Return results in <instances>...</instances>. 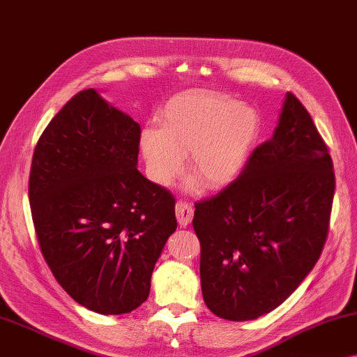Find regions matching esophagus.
<instances>
[{"label": "esophagus", "mask_w": 357, "mask_h": 357, "mask_svg": "<svg viewBox=\"0 0 357 357\" xmlns=\"http://www.w3.org/2000/svg\"><path fill=\"white\" fill-rule=\"evenodd\" d=\"M193 206L185 201H177V204H175V215H177L180 227H188L191 220H193Z\"/></svg>", "instance_id": "1"}]
</instances>
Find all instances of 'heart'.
<instances>
[{"mask_svg":"<svg viewBox=\"0 0 357 357\" xmlns=\"http://www.w3.org/2000/svg\"><path fill=\"white\" fill-rule=\"evenodd\" d=\"M259 134V116L218 94H188L164 107L160 129H145L140 151L153 182L169 186L188 172L202 188L218 190L239 177Z\"/></svg>","mask_w":357,"mask_h":357,"instance_id":"b5f03b06","label":"heart"}]
</instances>
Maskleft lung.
I'll return each mask as SVG.
<instances>
[{"label":"left lung","instance_id":"1","mask_svg":"<svg viewBox=\"0 0 357 357\" xmlns=\"http://www.w3.org/2000/svg\"><path fill=\"white\" fill-rule=\"evenodd\" d=\"M335 191L332 158L294 94L243 174L196 202L202 297L213 314L252 321L284 303L319 259Z\"/></svg>","mask_w":357,"mask_h":357}]
</instances>
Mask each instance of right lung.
Wrapping results in <instances>:
<instances>
[{"mask_svg":"<svg viewBox=\"0 0 357 357\" xmlns=\"http://www.w3.org/2000/svg\"><path fill=\"white\" fill-rule=\"evenodd\" d=\"M139 144L140 124L86 89L33 153L29 197L43 257L65 292L98 314L144 303L177 229L174 196L137 169Z\"/></svg>","mask_w":357,"mask_h":357,"instance_id":"right-lung-1","label":"right lung"}]
</instances>
